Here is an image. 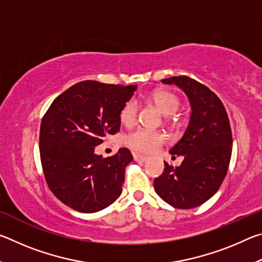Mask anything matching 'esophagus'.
<instances>
[{
  "label": "esophagus",
  "mask_w": 262,
  "mask_h": 262,
  "mask_svg": "<svg viewBox=\"0 0 262 262\" xmlns=\"http://www.w3.org/2000/svg\"><path fill=\"white\" fill-rule=\"evenodd\" d=\"M133 157L136 162H140V163H144L147 161V157L143 156V155H140V154H136V152H133Z\"/></svg>",
  "instance_id": "34e87169"
}]
</instances>
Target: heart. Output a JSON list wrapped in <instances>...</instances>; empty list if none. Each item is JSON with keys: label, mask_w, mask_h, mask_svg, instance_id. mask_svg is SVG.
<instances>
[{"label": "heart", "mask_w": 262, "mask_h": 262, "mask_svg": "<svg viewBox=\"0 0 262 262\" xmlns=\"http://www.w3.org/2000/svg\"><path fill=\"white\" fill-rule=\"evenodd\" d=\"M151 103L164 114H173L180 106V98L174 92L168 90H157L150 96ZM139 106L135 100H128L120 111L122 125L132 126L136 121ZM125 144L136 152L150 154L165 143L166 137L162 132L137 128L123 137Z\"/></svg>", "instance_id": "obj_1"}]
</instances>
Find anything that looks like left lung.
<instances>
[{
	"mask_svg": "<svg viewBox=\"0 0 262 262\" xmlns=\"http://www.w3.org/2000/svg\"><path fill=\"white\" fill-rule=\"evenodd\" d=\"M176 84L188 96L192 115L184 136L170 150L184 156L178 167L168 165L155 179L156 193L178 209H192L219 190L227 176L232 151V134L223 103L210 89L188 76L162 79Z\"/></svg>",
	"mask_w": 262,
	"mask_h": 262,
	"instance_id": "1",
	"label": "left lung"
}]
</instances>
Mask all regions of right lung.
Segmentation results:
<instances>
[{
    "instance_id": "1",
    "label": "right lung",
    "mask_w": 262,
    "mask_h": 262,
    "mask_svg": "<svg viewBox=\"0 0 262 262\" xmlns=\"http://www.w3.org/2000/svg\"><path fill=\"white\" fill-rule=\"evenodd\" d=\"M137 85L83 81L70 86L48 107L39 135L40 161L52 193L74 210L96 212L122 192L127 148L103 158L95 148L120 129V111Z\"/></svg>"
}]
</instances>
